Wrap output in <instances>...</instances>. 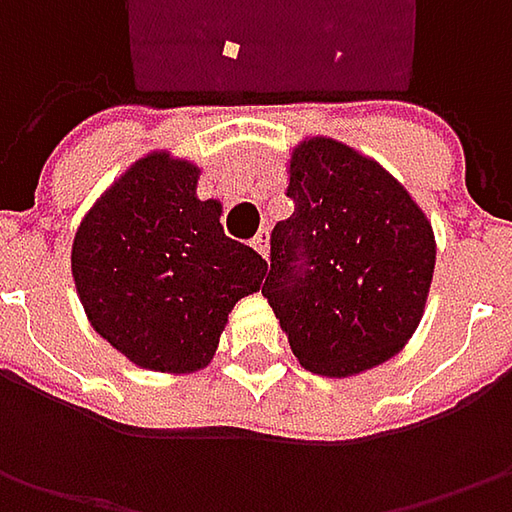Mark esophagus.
I'll return each instance as SVG.
<instances>
[{
  "mask_svg": "<svg viewBox=\"0 0 512 512\" xmlns=\"http://www.w3.org/2000/svg\"><path fill=\"white\" fill-rule=\"evenodd\" d=\"M253 250H256L262 259L270 256V233H267V230H259V236L253 239Z\"/></svg>",
  "mask_w": 512,
  "mask_h": 512,
  "instance_id": "esophagus-1",
  "label": "esophagus"
}]
</instances>
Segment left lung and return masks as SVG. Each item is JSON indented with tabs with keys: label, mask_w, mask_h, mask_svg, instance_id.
Instances as JSON below:
<instances>
[{
	"label": "left lung",
	"mask_w": 512,
	"mask_h": 512,
	"mask_svg": "<svg viewBox=\"0 0 512 512\" xmlns=\"http://www.w3.org/2000/svg\"><path fill=\"white\" fill-rule=\"evenodd\" d=\"M293 216L273 227L262 287L299 364L347 379L393 359L422 322L433 225L387 170L330 136L287 159Z\"/></svg>",
	"instance_id": "left-lung-1"
}]
</instances>
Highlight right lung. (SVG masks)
<instances>
[{
  "label": "right lung",
  "instance_id": "1",
  "mask_svg": "<svg viewBox=\"0 0 512 512\" xmlns=\"http://www.w3.org/2000/svg\"><path fill=\"white\" fill-rule=\"evenodd\" d=\"M199 176L185 156L150 150L73 233L70 273L90 327L153 373L205 370L233 305L267 273L253 247L227 239L222 202L199 199Z\"/></svg>",
  "mask_w": 512,
  "mask_h": 512
}]
</instances>
